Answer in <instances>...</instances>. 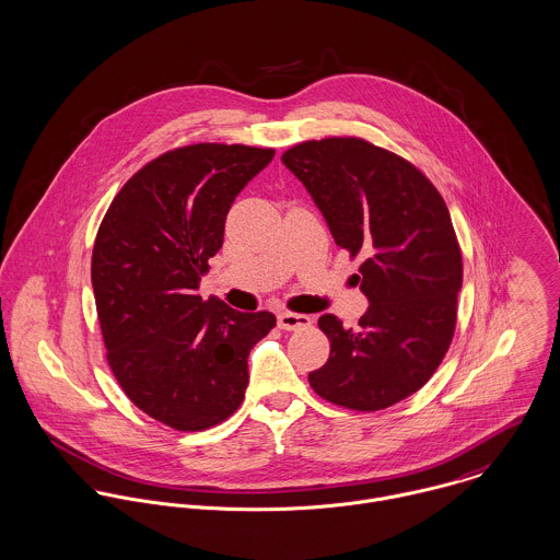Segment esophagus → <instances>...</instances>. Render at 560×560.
Returning a JSON list of instances; mask_svg holds the SVG:
<instances>
[{"mask_svg":"<svg viewBox=\"0 0 560 560\" xmlns=\"http://www.w3.org/2000/svg\"><path fill=\"white\" fill-rule=\"evenodd\" d=\"M278 325L287 331L295 329H305L310 327V316L307 314H298V312H280L278 314Z\"/></svg>","mask_w":560,"mask_h":560,"instance_id":"1","label":"esophagus"}]
</instances>
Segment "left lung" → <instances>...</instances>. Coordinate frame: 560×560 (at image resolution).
I'll list each match as a JSON object with an SVG mask.
<instances>
[{
    "instance_id": "left-lung-1",
    "label": "left lung",
    "mask_w": 560,
    "mask_h": 560,
    "mask_svg": "<svg viewBox=\"0 0 560 560\" xmlns=\"http://www.w3.org/2000/svg\"><path fill=\"white\" fill-rule=\"evenodd\" d=\"M359 267L370 307L359 327L318 318L331 351L307 374L338 407L372 412L419 392L447 353L458 318L462 250L434 184L398 153L359 137L304 141L282 153Z\"/></svg>"
}]
</instances>
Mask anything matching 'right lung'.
<instances>
[{
	"label": "right lung",
	"mask_w": 560,
	"mask_h": 560,
	"mask_svg": "<svg viewBox=\"0 0 560 560\" xmlns=\"http://www.w3.org/2000/svg\"><path fill=\"white\" fill-rule=\"evenodd\" d=\"M273 153L226 143L164 152L102 218L92 284L106 361L124 394L173 430L229 419L244 402L253 347L276 327L267 310L197 295L231 205Z\"/></svg>",
	"instance_id": "add662e5"
}]
</instances>
